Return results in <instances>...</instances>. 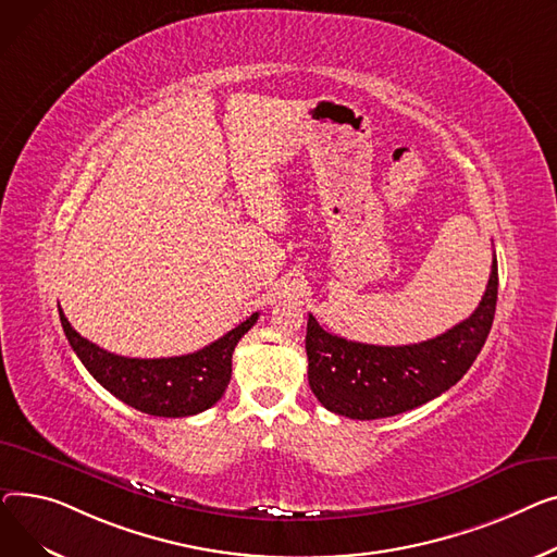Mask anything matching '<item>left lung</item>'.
Instances as JSON below:
<instances>
[{
  "label": "left lung",
  "mask_w": 557,
  "mask_h": 557,
  "mask_svg": "<svg viewBox=\"0 0 557 557\" xmlns=\"http://www.w3.org/2000/svg\"><path fill=\"white\" fill-rule=\"evenodd\" d=\"M497 256L479 308L447 333L409 346L348 342L308 314V382L317 400L352 420L398 416L438 398L474 364L497 308Z\"/></svg>",
  "instance_id": "left-lung-1"
}]
</instances>
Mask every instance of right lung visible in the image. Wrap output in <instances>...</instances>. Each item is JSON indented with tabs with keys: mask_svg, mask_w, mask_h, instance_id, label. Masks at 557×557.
<instances>
[{
	"mask_svg": "<svg viewBox=\"0 0 557 557\" xmlns=\"http://www.w3.org/2000/svg\"><path fill=\"white\" fill-rule=\"evenodd\" d=\"M58 312L64 335L94 380L121 403L163 418L195 416L213 407L224 396L226 384L232 380L234 348L258 319V312H253L234 331L198 352L139 359L121 357L91 344L72 329L60 308Z\"/></svg>",
	"mask_w": 557,
	"mask_h": 557,
	"instance_id": "right-lung-1",
	"label": "right lung"
}]
</instances>
